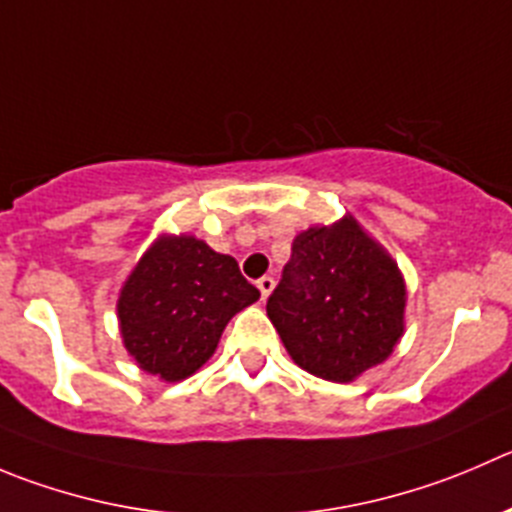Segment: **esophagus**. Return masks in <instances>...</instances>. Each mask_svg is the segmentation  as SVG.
<instances>
[{"instance_id": "esophagus-1", "label": "esophagus", "mask_w": 512, "mask_h": 512, "mask_svg": "<svg viewBox=\"0 0 512 512\" xmlns=\"http://www.w3.org/2000/svg\"><path fill=\"white\" fill-rule=\"evenodd\" d=\"M256 286H259V291H261V299H269V294L271 291H274V286H276V281L271 279V276H261L259 281H256Z\"/></svg>"}]
</instances>
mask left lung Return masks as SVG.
<instances>
[{
  "label": "left lung",
  "mask_w": 512,
  "mask_h": 512,
  "mask_svg": "<svg viewBox=\"0 0 512 512\" xmlns=\"http://www.w3.org/2000/svg\"><path fill=\"white\" fill-rule=\"evenodd\" d=\"M266 311L301 369L352 382L384 362L402 337L405 281L357 221L344 218L294 238Z\"/></svg>",
  "instance_id": "1"
}]
</instances>
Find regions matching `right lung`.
I'll return each mask as SVG.
<instances>
[{
	"label": "right lung",
	"instance_id": "right-lung-1",
	"mask_svg": "<svg viewBox=\"0 0 512 512\" xmlns=\"http://www.w3.org/2000/svg\"><path fill=\"white\" fill-rule=\"evenodd\" d=\"M259 296L236 259L193 236H165L140 259L120 294L125 349L165 382L186 379L211 359L231 316Z\"/></svg>",
	"mask_w": 512,
	"mask_h": 512
}]
</instances>
